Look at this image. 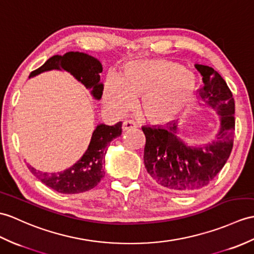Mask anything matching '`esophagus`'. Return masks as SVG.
Returning <instances> with one entry per match:
<instances>
[{"mask_svg": "<svg viewBox=\"0 0 254 254\" xmlns=\"http://www.w3.org/2000/svg\"><path fill=\"white\" fill-rule=\"evenodd\" d=\"M136 127H137L136 123H135L134 121H128V120L123 122V126H122L123 131H128V129H134Z\"/></svg>", "mask_w": 254, "mask_h": 254, "instance_id": "esophagus-1", "label": "esophagus"}]
</instances>
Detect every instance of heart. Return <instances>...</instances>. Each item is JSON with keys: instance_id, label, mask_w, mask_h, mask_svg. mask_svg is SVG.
I'll list each match as a JSON object with an SVG mask.
<instances>
[{"instance_id": "heart-1", "label": "heart", "mask_w": 254, "mask_h": 254, "mask_svg": "<svg viewBox=\"0 0 254 254\" xmlns=\"http://www.w3.org/2000/svg\"><path fill=\"white\" fill-rule=\"evenodd\" d=\"M198 90L196 75L181 64L164 61L129 63L122 76L111 72L106 81L104 99L109 108L123 115L143 96L140 110L154 125H167L193 104Z\"/></svg>"}]
</instances>
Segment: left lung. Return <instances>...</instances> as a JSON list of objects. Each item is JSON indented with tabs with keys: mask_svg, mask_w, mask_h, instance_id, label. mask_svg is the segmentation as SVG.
Returning a JSON list of instances; mask_svg holds the SVG:
<instances>
[{
	"mask_svg": "<svg viewBox=\"0 0 254 254\" xmlns=\"http://www.w3.org/2000/svg\"><path fill=\"white\" fill-rule=\"evenodd\" d=\"M203 87L199 97L203 106L219 116L220 127L213 140L188 145L180 135V122L143 127L146 136L144 163L147 172L163 190L188 193L207 186L225 166L234 144L235 100L225 80L205 64H194Z\"/></svg>",
	"mask_w": 254,
	"mask_h": 254,
	"instance_id": "1",
	"label": "left lung"
}]
</instances>
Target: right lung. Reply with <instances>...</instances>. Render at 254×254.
Listing matches in <instances>:
<instances>
[{"label": "right lung", "instance_id": "1", "mask_svg": "<svg viewBox=\"0 0 254 254\" xmlns=\"http://www.w3.org/2000/svg\"><path fill=\"white\" fill-rule=\"evenodd\" d=\"M60 69L69 72L76 81L90 90L94 99L99 100L102 98L104 84L100 82L99 75L103 71L102 63L83 52H68L63 56H53L40 68L32 71L29 78H33L45 71ZM121 133V121L115 126L100 123L94 129L86 151L72 167L57 173L41 172L31 166L28 168L43 184L58 192L79 193L87 191L95 187L104 178L106 148L110 141L119 137Z\"/></svg>", "mask_w": 254, "mask_h": 254}]
</instances>
